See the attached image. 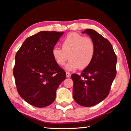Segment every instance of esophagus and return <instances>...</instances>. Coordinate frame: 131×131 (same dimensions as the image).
I'll return each mask as SVG.
<instances>
[{"mask_svg": "<svg viewBox=\"0 0 131 131\" xmlns=\"http://www.w3.org/2000/svg\"><path fill=\"white\" fill-rule=\"evenodd\" d=\"M66 75L67 78H70L71 77V74L69 72H66Z\"/></svg>", "mask_w": 131, "mask_h": 131, "instance_id": "34e87169", "label": "esophagus"}]
</instances>
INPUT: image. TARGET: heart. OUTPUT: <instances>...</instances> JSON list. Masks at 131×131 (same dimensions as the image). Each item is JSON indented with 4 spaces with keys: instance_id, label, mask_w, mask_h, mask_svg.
<instances>
[{
    "instance_id": "1",
    "label": "heart",
    "mask_w": 131,
    "mask_h": 131,
    "mask_svg": "<svg viewBox=\"0 0 131 131\" xmlns=\"http://www.w3.org/2000/svg\"><path fill=\"white\" fill-rule=\"evenodd\" d=\"M95 50V45L91 38L72 32L63 39L62 49L53 47L52 54L55 62L60 66L63 65L69 58L65 69L73 71L87 68L93 59Z\"/></svg>"
}]
</instances>
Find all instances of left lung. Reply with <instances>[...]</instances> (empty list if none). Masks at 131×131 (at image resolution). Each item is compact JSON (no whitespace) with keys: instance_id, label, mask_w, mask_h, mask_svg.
<instances>
[{"instance_id":"8db88e82","label":"left lung","mask_w":131,"mask_h":131,"mask_svg":"<svg viewBox=\"0 0 131 131\" xmlns=\"http://www.w3.org/2000/svg\"><path fill=\"white\" fill-rule=\"evenodd\" d=\"M82 33L93 40L95 54L91 63L80 75H71L73 98L79 105L90 107L101 102L109 93L116 77L117 58L109 41L95 30L87 29Z\"/></svg>"}]
</instances>
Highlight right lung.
Instances as JSON below:
<instances>
[{
	"label": "right lung",
	"mask_w": 131,
	"mask_h": 131,
	"mask_svg": "<svg viewBox=\"0 0 131 131\" xmlns=\"http://www.w3.org/2000/svg\"><path fill=\"white\" fill-rule=\"evenodd\" d=\"M63 32L42 31L27 38L17 52L13 75L18 92L37 107L51 105L66 73L55 62L52 48Z\"/></svg>",
	"instance_id": "right-lung-1"
}]
</instances>
